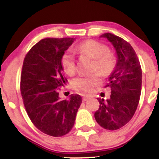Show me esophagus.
<instances>
[{
    "label": "esophagus",
    "instance_id": "1",
    "mask_svg": "<svg viewBox=\"0 0 159 159\" xmlns=\"http://www.w3.org/2000/svg\"><path fill=\"white\" fill-rule=\"evenodd\" d=\"M89 98H90V96H89L88 95H84L83 96V101L84 102L87 101V100H88Z\"/></svg>",
    "mask_w": 159,
    "mask_h": 159
}]
</instances>
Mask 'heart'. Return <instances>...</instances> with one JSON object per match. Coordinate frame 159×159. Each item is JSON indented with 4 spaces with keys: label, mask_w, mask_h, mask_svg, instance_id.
I'll list each match as a JSON object with an SVG mask.
<instances>
[{
    "label": "heart",
    "mask_w": 159,
    "mask_h": 159,
    "mask_svg": "<svg viewBox=\"0 0 159 159\" xmlns=\"http://www.w3.org/2000/svg\"><path fill=\"white\" fill-rule=\"evenodd\" d=\"M76 52L86 54L95 59L93 70L98 71L102 76H108L112 73L116 66V60L112 52L107 51V47L96 40H87L78 45ZM61 63L63 71L69 75L75 72V59L71 52L63 53L61 57ZM101 82L98 74L92 76H81L72 81V86L75 90L90 92L96 86Z\"/></svg>",
    "instance_id": "1"
}]
</instances>
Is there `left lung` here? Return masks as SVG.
Returning a JSON list of instances; mask_svg holds the SVG:
<instances>
[{
    "instance_id": "8db88e82",
    "label": "left lung",
    "mask_w": 159,
    "mask_h": 159,
    "mask_svg": "<svg viewBox=\"0 0 159 159\" xmlns=\"http://www.w3.org/2000/svg\"><path fill=\"white\" fill-rule=\"evenodd\" d=\"M100 37L106 38L113 45L116 63L105 86L111 87V97L105 101L97 98L100 105L94 116L100 126L116 130L130 121L138 107L141 93V67L135 52L125 40L110 33Z\"/></svg>"
}]
</instances>
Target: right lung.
I'll use <instances>...</instances> for the list:
<instances>
[{
  "label": "right lung",
  "mask_w": 159,
  "mask_h": 159,
  "mask_svg": "<svg viewBox=\"0 0 159 159\" xmlns=\"http://www.w3.org/2000/svg\"><path fill=\"white\" fill-rule=\"evenodd\" d=\"M74 40L43 39L32 47L24 60L21 75L24 105L34 125L50 136L61 137L70 132L82 102L79 95L61 99L58 93L66 81L62 74L61 57Z\"/></svg>",
  "instance_id": "right-lung-1"
}]
</instances>
